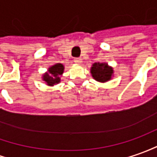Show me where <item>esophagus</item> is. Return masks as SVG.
Wrapping results in <instances>:
<instances>
[{
	"mask_svg": "<svg viewBox=\"0 0 157 157\" xmlns=\"http://www.w3.org/2000/svg\"><path fill=\"white\" fill-rule=\"evenodd\" d=\"M74 62L75 63H77V64H81V63H82V58H79V57H77V58H75Z\"/></svg>",
	"mask_w": 157,
	"mask_h": 157,
	"instance_id": "esophagus-1",
	"label": "esophagus"
}]
</instances>
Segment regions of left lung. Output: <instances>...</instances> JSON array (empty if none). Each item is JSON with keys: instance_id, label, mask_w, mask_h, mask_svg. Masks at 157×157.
Instances as JSON below:
<instances>
[{"instance_id": "8db88e82", "label": "left lung", "mask_w": 157, "mask_h": 157, "mask_svg": "<svg viewBox=\"0 0 157 157\" xmlns=\"http://www.w3.org/2000/svg\"><path fill=\"white\" fill-rule=\"evenodd\" d=\"M91 74L97 82H105L112 79L113 70L105 63H94L91 67Z\"/></svg>"}]
</instances>
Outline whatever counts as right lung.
<instances>
[{
    "label": "right lung",
    "mask_w": 157,
    "mask_h": 157,
    "mask_svg": "<svg viewBox=\"0 0 157 157\" xmlns=\"http://www.w3.org/2000/svg\"><path fill=\"white\" fill-rule=\"evenodd\" d=\"M64 66L62 63H56L49 68L46 73L43 75V81H44L48 86H54L60 82V76L63 73Z\"/></svg>",
    "instance_id": "1"
}]
</instances>
